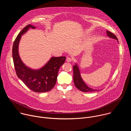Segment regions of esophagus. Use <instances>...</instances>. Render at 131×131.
Listing matches in <instances>:
<instances>
[{
	"label": "esophagus",
	"mask_w": 131,
	"mask_h": 131,
	"mask_svg": "<svg viewBox=\"0 0 131 131\" xmlns=\"http://www.w3.org/2000/svg\"><path fill=\"white\" fill-rule=\"evenodd\" d=\"M66 61L68 62H71L72 61V59L71 58H67V59H66Z\"/></svg>",
	"instance_id": "34e87169"
}]
</instances>
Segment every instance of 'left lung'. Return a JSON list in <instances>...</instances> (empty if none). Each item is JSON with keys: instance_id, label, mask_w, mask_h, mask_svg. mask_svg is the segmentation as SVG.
<instances>
[{"instance_id": "1", "label": "left lung", "mask_w": 131, "mask_h": 131, "mask_svg": "<svg viewBox=\"0 0 131 131\" xmlns=\"http://www.w3.org/2000/svg\"><path fill=\"white\" fill-rule=\"evenodd\" d=\"M107 35L110 38H113L117 40L118 41L117 37L113 33L109 31H106ZM73 82L76 87L79 90L84 92H92L98 91V90L94 89L89 87L84 82L83 79L81 77V74L80 70L77 64H75L73 66Z\"/></svg>"}]
</instances>
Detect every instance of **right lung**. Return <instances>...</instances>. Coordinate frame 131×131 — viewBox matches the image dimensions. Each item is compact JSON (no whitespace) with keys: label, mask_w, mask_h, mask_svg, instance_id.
Returning <instances> with one entry per match:
<instances>
[{"label":"right lung","mask_w":131,"mask_h":131,"mask_svg":"<svg viewBox=\"0 0 131 131\" xmlns=\"http://www.w3.org/2000/svg\"><path fill=\"white\" fill-rule=\"evenodd\" d=\"M35 26L29 24L18 34L12 47V58L16 75L31 90L39 93L50 91L57 82L58 71L64 63L65 57H52L42 67L33 69L26 66L21 60L18 53V45L21 36L29 28L35 29Z\"/></svg>","instance_id":"obj_1"}]
</instances>
